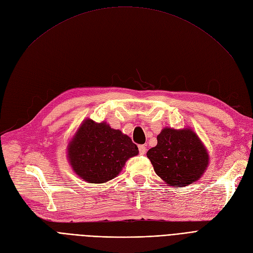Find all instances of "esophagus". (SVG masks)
<instances>
[{
    "label": "esophagus",
    "mask_w": 253,
    "mask_h": 253,
    "mask_svg": "<svg viewBox=\"0 0 253 253\" xmlns=\"http://www.w3.org/2000/svg\"><path fill=\"white\" fill-rule=\"evenodd\" d=\"M138 148H139L140 155H144V154L146 153V147H145V145H139Z\"/></svg>",
    "instance_id": "obj_1"
}]
</instances>
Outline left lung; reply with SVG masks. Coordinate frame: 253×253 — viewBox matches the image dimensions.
I'll return each instance as SVG.
<instances>
[{
  "label": "left lung",
  "mask_w": 253,
  "mask_h": 253,
  "mask_svg": "<svg viewBox=\"0 0 253 253\" xmlns=\"http://www.w3.org/2000/svg\"><path fill=\"white\" fill-rule=\"evenodd\" d=\"M157 140L158 144L146 156L167 185L185 187L205 173L210 161L208 150L190 127H165Z\"/></svg>",
  "instance_id": "8db88e82"
}]
</instances>
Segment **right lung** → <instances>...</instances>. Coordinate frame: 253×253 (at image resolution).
I'll return each mask as SVG.
<instances>
[{
  "instance_id": "add662e5",
  "label": "right lung",
  "mask_w": 253,
  "mask_h": 253,
  "mask_svg": "<svg viewBox=\"0 0 253 253\" xmlns=\"http://www.w3.org/2000/svg\"><path fill=\"white\" fill-rule=\"evenodd\" d=\"M139 154L132 139L106 123L85 119L67 147V159L75 172L90 184L116 177L126 162Z\"/></svg>"
}]
</instances>
